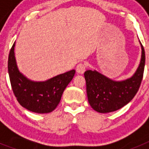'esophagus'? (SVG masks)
Wrapping results in <instances>:
<instances>
[{
  "label": "esophagus",
  "instance_id": "34e87169",
  "mask_svg": "<svg viewBox=\"0 0 149 149\" xmlns=\"http://www.w3.org/2000/svg\"><path fill=\"white\" fill-rule=\"evenodd\" d=\"M86 70V65L85 63H79L76 67V72L78 74H84Z\"/></svg>",
  "mask_w": 149,
  "mask_h": 149
}]
</instances>
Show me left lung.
<instances>
[{
  "instance_id": "1",
  "label": "left lung",
  "mask_w": 149,
  "mask_h": 149,
  "mask_svg": "<svg viewBox=\"0 0 149 149\" xmlns=\"http://www.w3.org/2000/svg\"><path fill=\"white\" fill-rule=\"evenodd\" d=\"M139 42L142 50L141 59L131 77L115 81L96 70L85 72L88 101L93 110L101 113L113 112L123 107L134 98L143 80L146 62L144 48Z\"/></svg>"
}]
</instances>
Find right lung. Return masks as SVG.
<instances>
[{
	"mask_svg": "<svg viewBox=\"0 0 149 149\" xmlns=\"http://www.w3.org/2000/svg\"><path fill=\"white\" fill-rule=\"evenodd\" d=\"M13 44L8 58V72L12 89L23 107L36 113H48L55 110L62 95L74 76L75 70L60 74L44 81H34L19 71Z\"/></svg>",
	"mask_w": 149,
	"mask_h": 149,
	"instance_id": "add662e5",
	"label": "right lung"
}]
</instances>
